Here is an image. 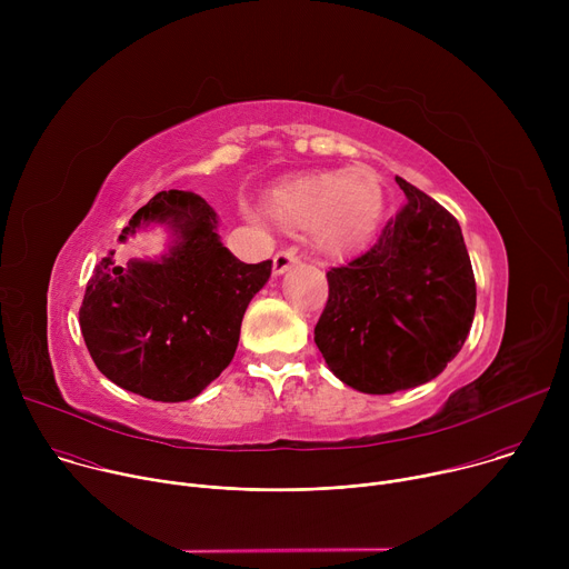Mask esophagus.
Masks as SVG:
<instances>
[{
    "mask_svg": "<svg viewBox=\"0 0 569 569\" xmlns=\"http://www.w3.org/2000/svg\"><path fill=\"white\" fill-rule=\"evenodd\" d=\"M297 261H299V259H297V252H295V250L277 252V254H274V261H272V272H274V277L286 274Z\"/></svg>",
    "mask_w": 569,
    "mask_h": 569,
    "instance_id": "34e87169",
    "label": "esophagus"
}]
</instances>
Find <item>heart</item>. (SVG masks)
Masks as SVG:
<instances>
[{"instance_id": "obj_1", "label": "heart", "mask_w": 569, "mask_h": 569, "mask_svg": "<svg viewBox=\"0 0 569 569\" xmlns=\"http://www.w3.org/2000/svg\"><path fill=\"white\" fill-rule=\"evenodd\" d=\"M385 207L376 171L353 167L279 182L266 200L270 218L286 231H310L317 250L340 257L376 233Z\"/></svg>"}]
</instances>
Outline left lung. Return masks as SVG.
Returning a JSON list of instances; mask_svg holds the SVG:
<instances>
[{"label":"left lung","instance_id":"obj_1","mask_svg":"<svg viewBox=\"0 0 569 569\" xmlns=\"http://www.w3.org/2000/svg\"><path fill=\"white\" fill-rule=\"evenodd\" d=\"M405 202L376 246L327 272L329 301L315 345L362 393H393L437 378L461 351L475 317V277L459 222L396 178Z\"/></svg>","mask_w":569,"mask_h":569}]
</instances>
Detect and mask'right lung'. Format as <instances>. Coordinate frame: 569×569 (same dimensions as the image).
<instances>
[{"label": "right lung", "instance_id": "obj_1", "mask_svg": "<svg viewBox=\"0 0 569 569\" xmlns=\"http://www.w3.org/2000/svg\"><path fill=\"white\" fill-rule=\"evenodd\" d=\"M161 224L167 252L119 263L106 257L80 306V331L99 371L150 400L196 398L231 362L240 321L272 261L242 263L218 236V213L191 191H161L121 231Z\"/></svg>", "mask_w": 569, "mask_h": 569}]
</instances>
